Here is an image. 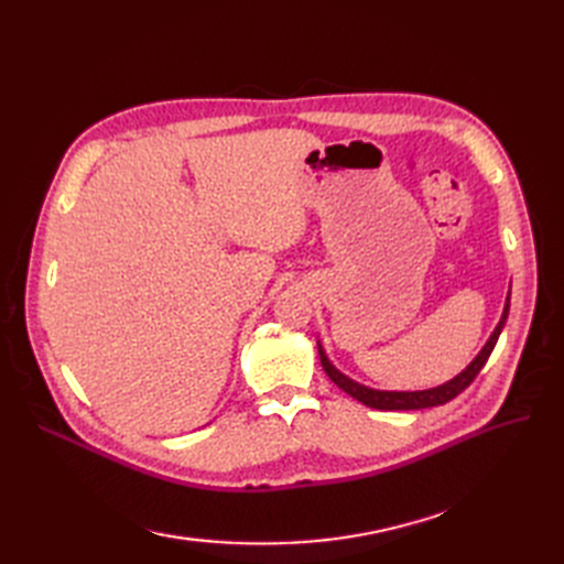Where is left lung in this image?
Listing matches in <instances>:
<instances>
[{
  "label": "left lung",
  "instance_id": "8db88e82",
  "mask_svg": "<svg viewBox=\"0 0 564 564\" xmlns=\"http://www.w3.org/2000/svg\"><path fill=\"white\" fill-rule=\"evenodd\" d=\"M508 308H510V292L506 296V305H503V313H501V319L497 324V329L491 332V336L487 338V344L482 346V350L475 355V360L460 371L456 373V377L447 383L442 386H435V388H429V390H377V388H369V386H362L357 383L352 379H348L346 373H340L332 362L327 352H324L322 344L317 340V350H319V362H322V369L327 371V377L344 390L348 392L350 398H355L357 402H362L371 409H383V412H392V409H429V406H437V404H445L449 400H454L458 392H464L473 379L480 373V369L485 367V362L489 360V355L494 350V346H497L499 340V334L501 329L506 327V319H508Z\"/></svg>",
  "mask_w": 564,
  "mask_h": 564
}]
</instances>
